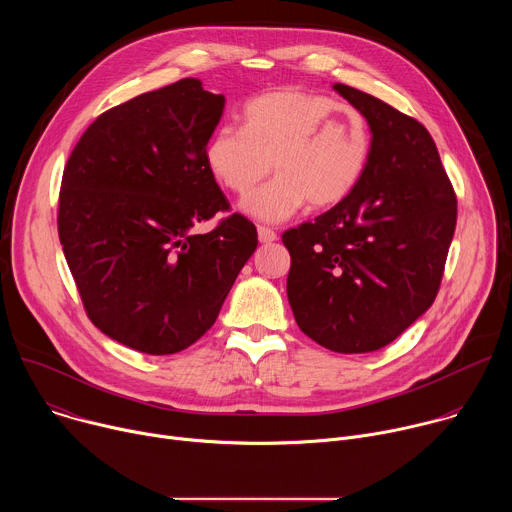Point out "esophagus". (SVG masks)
Wrapping results in <instances>:
<instances>
[{"mask_svg":"<svg viewBox=\"0 0 512 512\" xmlns=\"http://www.w3.org/2000/svg\"><path fill=\"white\" fill-rule=\"evenodd\" d=\"M257 235H259V241H261V243H273V241H277V233H275L273 229H269V227H259V229H257Z\"/></svg>","mask_w":512,"mask_h":512,"instance_id":"esophagus-1","label":"esophagus"}]
</instances>
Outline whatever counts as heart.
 Returning <instances> with one entry per match:
<instances>
[{
    "label": "heart",
    "instance_id": "heart-1",
    "mask_svg": "<svg viewBox=\"0 0 512 512\" xmlns=\"http://www.w3.org/2000/svg\"><path fill=\"white\" fill-rule=\"evenodd\" d=\"M373 150L371 127L358 109L332 97L281 89L253 97L243 107V125H221L208 137L204 160L212 176L267 223H281L312 208L346 200L367 172Z\"/></svg>",
    "mask_w": 512,
    "mask_h": 512
}]
</instances>
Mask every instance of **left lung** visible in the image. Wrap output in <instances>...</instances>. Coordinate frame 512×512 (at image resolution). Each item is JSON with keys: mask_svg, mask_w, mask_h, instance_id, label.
Returning <instances> with one entry per match:
<instances>
[{"mask_svg": "<svg viewBox=\"0 0 512 512\" xmlns=\"http://www.w3.org/2000/svg\"><path fill=\"white\" fill-rule=\"evenodd\" d=\"M373 131L356 190L281 235L287 300L320 346L373 352L393 342L440 291L458 200L429 131L385 101L336 83Z\"/></svg>", "mask_w": 512, "mask_h": 512, "instance_id": "obj_1", "label": "left lung"}]
</instances>
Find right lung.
<instances>
[{
    "mask_svg": "<svg viewBox=\"0 0 512 512\" xmlns=\"http://www.w3.org/2000/svg\"><path fill=\"white\" fill-rule=\"evenodd\" d=\"M223 95L182 79L101 113L72 150L58 237L89 320L109 338L174 354L216 320L257 229L233 212L204 160Z\"/></svg>",
    "mask_w": 512,
    "mask_h": 512,
    "instance_id": "1",
    "label": "right lung"
}]
</instances>
